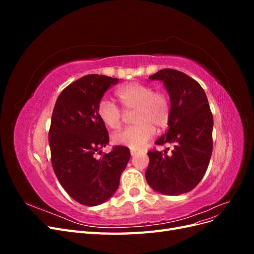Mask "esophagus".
Masks as SVG:
<instances>
[{"instance_id": "1", "label": "esophagus", "mask_w": 254, "mask_h": 254, "mask_svg": "<svg viewBox=\"0 0 254 254\" xmlns=\"http://www.w3.org/2000/svg\"><path fill=\"white\" fill-rule=\"evenodd\" d=\"M130 153H131V156L133 157V156H135V155H136V153H137V152H136L135 150H130Z\"/></svg>"}]
</instances>
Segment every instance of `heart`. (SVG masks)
Here are the masks:
<instances>
[{
  "label": "heart",
  "mask_w": 254,
  "mask_h": 254,
  "mask_svg": "<svg viewBox=\"0 0 254 254\" xmlns=\"http://www.w3.org/2000/svg\"><path fill=\"white\" fill-rule=\"evenodd\" d=\"M117 97L126 112L133 111L132 122L135 125L115 132L112 135L115 145L139 150L155 134V126L159 129L167 126L171 107L162 92H152L147 84L132 82L118 89ZM97 115L110 129H118L122 125L123 111L108 99H102L98 103Z\"/></svg>",
  "instance_id": "1"
}]
</instances>
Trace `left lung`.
I'll return each instance as SVG.
<instances>
[{"label":"left lung","instance_id":"left-lung-1","mask_svg":"<svg viewBox=\"0 0 254 254\" xmlns=\"http://www.w3.org/2000/svg\"><path fill=\"white\" fill-rule=\"evenodd\" d=\"M149 79L162 81L171 101L168 130L156 144H173L174 148L171 155L166 150L148 152L146 181L158 193L178 196L193 190L207 170L213 150V115L203 89L187 74L164 68Z\"/></svg>","mask_w":254,"mask_h":254}]
</instances>
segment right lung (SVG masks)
<instances>
[{
	"mask_svg": "<svg viewBox=\"0 0 254 254\" xmlns=\"http://www.w3.org/2000/svg\"><path fill=\"white\" fill-rule=\"evenodd\" d=\"M118 81L105 75L83 76L61 92L53 110L49 143L54 172L66 193L83 205L111 198L130 159L125 146H115L101 159L94 156L109 143L97 106Z\"/></svg>",
	"mask_w": 254,
	"mask_h": 254,
	"instance_id": "1",
	"label": "right lung"
}]
</instances>
